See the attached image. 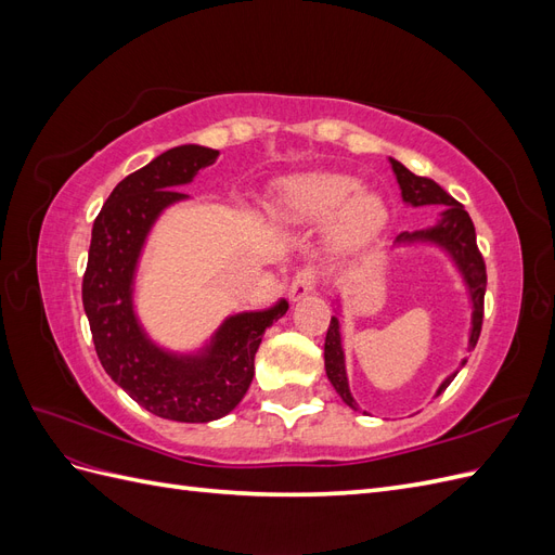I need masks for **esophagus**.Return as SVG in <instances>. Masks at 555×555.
Listing matches in <instances>:
<instances>
[{
  "label": "esophagus",
  "mask_w": 555,
  "mask_h": 555,
  "mask_svg": "<svg viewBox=\"0 0 555 555\" xmlns=\"http://www.w3.org/2000/svg\"><path fill=\"white\" fill-rule=\"evenodd\" d=\"M317 282H319V278H317L314 268H310V266L304 268V271H298L289 282V298L300 300L304 296H308L310 292L317 289Z\"/></svg>",
  "instance_id": "34e87169"
}]
</instances>
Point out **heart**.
I'll return each mask as SVG.
<instances>
[{"label": "heart", "mask_w": 555, "mask_h": 555, "mask_svg": "<svg viewBox=\"0 0 555 555\" xmlns=\"http://www.w3.org/2000/svg\"><path fill=\"white\" fill-rule=\"evenodd\" d=\"M273 212L294 224L324 222L326 241L338 255H351L373 243L389 220L384 198L340 173H306L280 184Z\"/></svg>", "instance_id": "obj_1"}]
</instances>
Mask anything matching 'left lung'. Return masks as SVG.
Segmentation results:
<instances>
[{"instance_id":"obj_1","label":"left lung","mask_w":555,"mask_h":555,"mask_svg":"<svg viewBox=\"0 0 555 555\" xmlns=\"http://www.w3.org/2000/svg\"><path fill=\"white\" fill-rule=\"evenodd\" d=\"M393 173L398 178L402 201L410 206H444L442 220L424 231H402L396 238V243H416V241H430L435 245L444 247L451 259L456 261L459 271L465 278V284L469 289V300H473V331H469V343L467 349H475L479 333H481V322H483V294H486V263L481 251L477 247V233L475 224L469 220V215L465 208L459 204L456 198L447 194L438 182L424 178V176H414L410 169H405L400 162L391 159ZM324 365H326V375L333 384V389L340 393V398L347 402L349 408L357 410V400L349 393V384H347V373H345V354H343V345H340V326H338V317H331V324L326 331V343H324ZM465 365V359L463 363ZM456 373L449 375L438 389V396L447 389V386L453 382Z\"/></svg>"}]
</instances>
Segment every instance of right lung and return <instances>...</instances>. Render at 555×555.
I'll use <instances>...</instances> for the list:
<instances>
[{
	"instance_id": "obj_1",
	"label": "right lung",
	"mask_w": 555,
	"mask_h": 555,
	"mask_svg": "<svg viewBox=\"0 0 555 555\" xmlns=\"http://www.w3.org/2000/svg\"><path fill=\"white\" fill-rule=\"evenodd\" d=\"M217 155L204 145H178L117 182L94 220L82 275V308L108 377L147 412L184 424L215 422L238 405L255 377L263 331L289 308L280 300L271 310L229 317L196 357L169 354L139 326L131 282L147 231L166 206L188 198L176 188Z\"/></svg>"
}]
</instances>
